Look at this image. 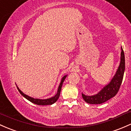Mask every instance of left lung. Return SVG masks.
<instances>
[{"mask_svg":"<svg viewBox=\"0 0 131 131\" xmlns=\"http://www.w3.org/2000/svg\"><path fill=\"white\" fill-rule=\"evenodd\" d=\"M125 71V57L123 49L121 47V61L117 71L111 79V82L105 85L97 94L93 95H87L82 93V98L88 104H100L104 103L116 95L119 91Z\"/></svg>","mask_w":131,"mask_h":131,"instance_id":"left-lung-1","label":"left lung"}]
</instances>
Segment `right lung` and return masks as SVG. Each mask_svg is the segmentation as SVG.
I'll use <instances>...</instances> for the list:
<instances>
[{"mask_svg":"<svg viewBox=\"0 0 131 131\" xmlns=\"http://www.w3.org/2000/svg\"><path fill=\"white\" fill-rule=\"evenodd\" d=\"M67 75H64V76L62 78L61 81H60L59 85V88H58V90H57V94H56V95H54V96L52 97H50V98H48V99H35V98L29 96V95H26V94L23 93V92H22V91H20V89L18 88L17 85V88L18 91H19V92H20V94L22 95V96H24L25 98H26V99H27L28 101H29L30 102H32V103L35 104L40 105H52V104H53L54 103H55V102H56V101L58 100L59 97L60 91H61V88H62V86L63 82H64V80H65V79L66 78V77H67Z\"/></svg>","mask_w":131,"mask_h":131,"instance_id":"right-lung-1","label":"right lung"}]
</instances>
